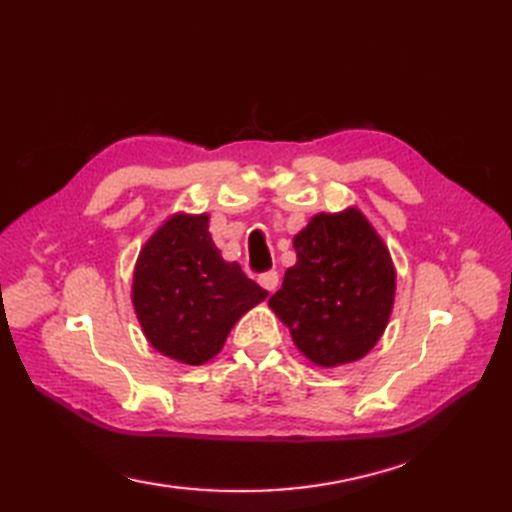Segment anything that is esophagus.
Instances as JSON below:
<instances>
[{"mask_svg": "<svg viewBox=\"0 0 512 512\" xmlns=\"http://www.w3.org/2000/svg\"><path fill=\"white\" fill-rule=\"evenodd\" d=\"M258 282H260V286H265L267 291H276V286H278V271L276 269H269V271H263L258 276Z\"/></svg>", "mask_w": 512, "mask_h": 512, "instance_id": "obj_1", "label": "esophagus"}]
</instances>
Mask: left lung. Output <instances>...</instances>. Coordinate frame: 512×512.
<instances>
[{
  "label": "left lung",
  "instance_id": "left-lung-1",
  "mask_svg": "<svg viewBox=\"0 0 512 512\" xmlns=\"http://www.w3.org/2000/svg\"><path fill=\"white\" fill-rule=\"evenodd\" d=\"M297 263L269 297L295 345L313 363L363 358L389 321L395 271L380 236L358 210L317 215L293 239Z\"/></svg>",
  "mask_w": 512,
  "mask_h": 512
}]
</instances>
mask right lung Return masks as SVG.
I'll use <instances>...</instances> for the list:
<instances>
[{
    "label": "right lung",
    "instance_id": "obj_1",
    "mask_svg": "<svg viewBox=\"0 0 512 512\" xmlns=\"http://www.w3.org/2000/svg\"><path fill=\"white\" fill-rule=\"evenodd\" d=\"M267 295L239 263L221 258L206 215L169 219L143 247L132 284L149 343L186 365L213 358L234 323Z\"/></svg>",
    "mask_w": 512,
    "mask_h": 512
}]
</instances>
